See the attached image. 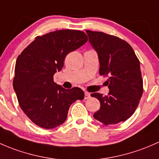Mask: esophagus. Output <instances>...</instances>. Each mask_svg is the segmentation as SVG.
<instances>
[{"mask_svg": "<svg viewBox=\"0 0 159 159\" xmlns=\"http://www.w3.org/2000/svg\"><path fill=\"white\" fill-rule=\"evenodd\" d=\"M85 99H88L89 98H90V93H88V92H85Z\"/></svg>", "mask_w": 159, "mask_h": 159, "instance_id": "1", "label": "esophagus"}]
</instances>
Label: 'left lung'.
<instances>
[{"instance_id": "obj_1", "label": "left lung", "mask_w": 159, "mask_h": 159, "mask_svg": "<svg viewBox=\"0 0 159 159\" xmlns=\"http://www.w3.org/2000/svg\"><path fill=\"white\" fill-rule=\"evenodd\" d=\"M86 32L99 56V74L109 78L107 96L91 94L100 102L93 117L106 125L124 122L135 112L143 93L139 60L122 39L99 31Z\"/></svg>"}]
</instances>
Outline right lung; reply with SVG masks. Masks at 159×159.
Listing matches in <instances>:
<instances>
[{
	"label": "right lung",
	"instance_id": "1",
	"mask_svg": "<svg viewBox=\"0 0 159 159\" xmlns=\"http://www.w3.org/2000/svg\"><path fill=\"white\" fill-rule=\"evenodd\" d=\"M87 40L83 31H53L36 37L17 57L13 86L22 110L38 126L50 129L63 124L71 104L84 99L80 88L64 89L53 75L62 70L68 53Z\"/></svg>",
	"mask_w": 159,
	"mask_h": 159
}]
</instances>
